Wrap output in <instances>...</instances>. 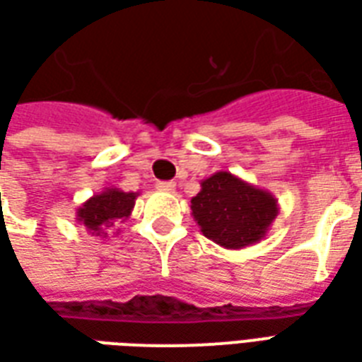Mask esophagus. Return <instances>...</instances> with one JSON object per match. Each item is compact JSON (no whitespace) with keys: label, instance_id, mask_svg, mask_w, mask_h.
<instances>
[{"label":"esophagus","instance_id":"1","mask_svg":"<svg viewBox=\"0 0 362 362\" xmlns=\"http://www.w3.org/2000/svg\"><path fill=\"white\" fill-rule=\"evenodd\" d=\"M157 189H160V192H174L176 184L174 182H157Z\"/></svg>","mask_w":362,"mask_h":362}]
</instances>
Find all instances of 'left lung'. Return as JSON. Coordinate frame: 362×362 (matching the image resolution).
I'll return each mask as SVG.
<instances>
[{
	"label": "left lung",
	"instance_id": "obj_1",
	"mask_svg": "<svg viewBox=\"0 0 362 362\" xmlns=\"http://www.w3.org/2000/svg\"><path fill=\"white\" fill-rule=\"evenodd\" d=\"M277 213L279 204L272 192L227 170L202 180V189L192 197V215L199 230L227 250H240L266 238Z\"/></svg>",
	"mask_w": 362,
	"mask_h": 362
}]
</instances>
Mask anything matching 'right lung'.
<instances>
[{
  "label": "right lung",
  "mask_w": 362,
  "mask_h": 362,
  "mask_svg": "<svg viewBox=\"0 0 362 362\" xmlns=\"http://www.w3.org/2000/svg\"><path fill=\"white\" fill-rule=\"evenodd\" d=\"M139 192H124L119 188H104L77 209L75 219L96 238H106L118 223L129 219ZM118 233V230H116Z\"/></svg>",
  "instance_id": "1"
}]
</instances>
